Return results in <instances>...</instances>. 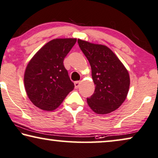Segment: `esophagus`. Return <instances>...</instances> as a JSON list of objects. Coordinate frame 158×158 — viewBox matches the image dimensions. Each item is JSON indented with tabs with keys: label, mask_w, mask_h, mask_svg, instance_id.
I'll use <instances>...</instances> for the list:
<instances>
[{
	"label": "esophagus",
	"mask_w": 158,
	"mask_h": 158,
	"mask_svg": "<svg viewBox=\"0 0 158 158\" xmlns=\"http://www.w3.org/2000/svg\"><path fill=\"white\" fill-rule=\"evenodd\" d=\"M79 85H80V81H74V86H75V88H76V89H78V88L79 87Z\"/></svg>",
	"instance_id": "obj_1"
}]
</instances>
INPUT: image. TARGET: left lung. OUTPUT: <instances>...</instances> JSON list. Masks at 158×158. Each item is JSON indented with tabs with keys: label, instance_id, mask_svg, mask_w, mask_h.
Wrapping results in <instances>:
<instances>
[{
	"label": "left lung",
	"instance_id": "1",
	"mask_svg": "<svg viewBox=\"0 0 158 158\" xmlns=\"http://www.w3.org/2000/svg\"><path fill=\"white\" fill-rule=\"evenodd\" d=\"M80 49L87 58L96 86L94 94L87 98L89 107L97 114L116 110L125 100L130 87V76L114 53L103 45L78 39Z\"/></svg>",
	"mask_w": 158,
	"mask_h": 158
}]
</instances>
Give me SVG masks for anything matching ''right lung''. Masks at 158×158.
<instances>
[{
	"label": "right lung",
	"mask_w": 158,
	"mask_h": 158,
	"mask_svg": "<svg viewBox=\"0 0 158 158\" xmlns=\"http://www.w3.org/2000/svg\"><path fill=\"white\" fill-rule=\"evenodd\" d=\"M76 39H56L48 42L32 58L24 74L28 98L37 107L53 111L74 88L64 59Z\"/></svg>",
	"instance_id": "obj_1"
}]
</instances>
